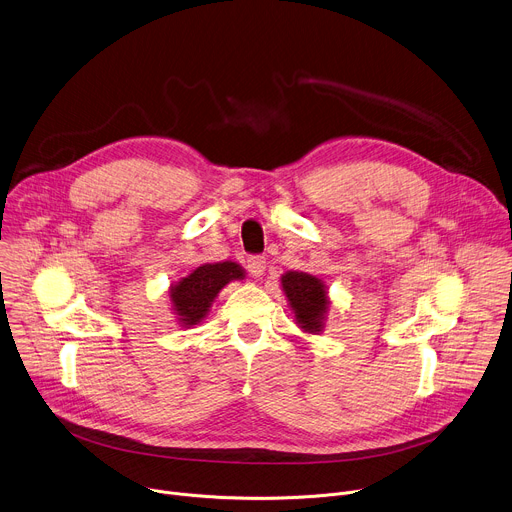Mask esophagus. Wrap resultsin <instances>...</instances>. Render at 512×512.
<instances>
[{"label": "esophagus", "mask_w": 512, "mask_h": 512, "mask_svg": "<svg viewBox=\"0 0 512 512\" xmlns=\"http://www.w3.org/2000/svg\"><path fill=\"white\" fill-rule=\"evenodd\" d=\"M247 271L253 275V277H261L263 271H265V257L261 255H253L247 259Z\"/></svg>", "instance_id": "1"}]
</instances>
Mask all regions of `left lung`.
I'll use <instances>...</instances> for the list:
<instances>
[{
    "instance_id": "8db88e82",
    "label": "left lung",
    "mask_w": 512,
    "mask_h": 512,
    "mask_svg": "<svg viewBox=\"0 0 512 512\" xmlns=\"http://www.w3.org/2000/svg\"><path fill=\"white\" fill-rule=\"evenodd\" d=\"M281 285L298 326L310 334L322 332L330 308L324 281L304 271H287L281 275Z\"/></svg>"
}]
</instances>
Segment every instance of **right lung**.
I'll use <instances>...</instances> for the list:
<instances>
[{
	"instance_id": "right-lung-1",
	"label": "right lung",
	"mask_w": 512,
	"mask_h": 512,
	"mask_svg": "<svg viewBox=\"0 0 512 512\" xmlns=\"http://www.w3.org/2000/svg\"><path fill=\"white\" fill-rule=\"evenodd\" d=\"M245 279V271L239 263H204L196 267L190 275L182 277L170 287L172 310L184 328L202 322L214 302L229 281Z\"/></svg>"
}]
</instances>
